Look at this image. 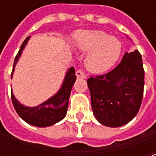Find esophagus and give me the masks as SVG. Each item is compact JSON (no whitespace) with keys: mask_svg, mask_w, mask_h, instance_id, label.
Instances as JSON below:
<instances>
[{"mask_svg":"<svg viewBox=\"0 0 156 156\" xmlns=\"http://www.w3.org/2000/svg\"><path fill=\"white\" fill-rule=\"evenodd\" d=\"M76 76L80 78H86V75H85L84 73L82 70H78V71L76 72Z\"/></svg>","mask_w":156,"mask_h":156,"instance_id":"obj_1","label":"esophagus"}]
</instances>
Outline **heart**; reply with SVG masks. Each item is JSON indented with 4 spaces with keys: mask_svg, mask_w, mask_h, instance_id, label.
Listing matches in <instances>:
<instances>
[{
    "mask_svg": "<svg viewBox=\"0 0 156 156\" xmlns=\"http://www.w3.org/2000/svg\"><path fill=\"white\" fill-rule=\"evenodd\" d=\"M75 46L88 53L84 65L88 71L102 73L112 68L121 53V42L103 31H85L75 37Z\"/></svg>",
    "mask_w": 156,
    "mask_h": 156,
    "instance_id": "b5f03b06",
    "label": "heart"
}]
</instances>
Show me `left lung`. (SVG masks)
Returning <instances> with one entry per match:
<instances>
[{
	"instance_id": "8db88e82",
	"label": "left lung",
	"mask_w": 156,
	"mask_h": 156,
	"mask_svg": "<svg viewBox=\"0 0 156 156\" xmlns=\"http://www.w3.org/2000/svg\"><path fill=\"white\" fill-rule=\"evenodd\" d=\"M94 117L108 127H119L134 119L140 108L144 84L142 57L125 52L120 63L108 73L88 81Z\"/></svg>"
}]
</instances>
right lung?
Returning a JSON list of instances; mask_svg holds the SVG:
<instances>
[{
    "mask_svg": "<svg viewBox=\"0 0 156 156\" xmlns=\"http://www.w3.org/2000/svg\"><path fill=\"white\" fill-rule=\"evenodd\" d=\"M30 37H27L25 41L22 42L18 53L16 56L12 68V78L13 72L15 70L16 64ZM76 78L77 77L75 75V69L72 67L67 72L61 88L58 93L47 101L36 107H26L25 105H21L12 93V104L16 111L23 120L29 124L37 127H48L53 125L61 121L66 116L68 108V99Z\"/></svg>",
    "mask_w": 156,
    "mask_h": 156,
    "instance_id": "add662e5",
    "label": "right lung"
}]
</instances>
